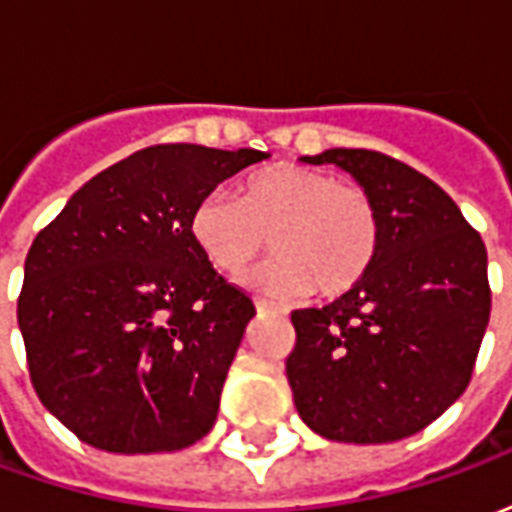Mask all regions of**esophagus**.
Returning a JSON list of instances; mask_svg holds the SVG:
<instances>
[{"label": "esophagus", "instance_id": "esophagus-1", "mask_svg": "<svg viewBox=\"0 0 512 512\" xmlns=\"http://www.w3.org/2000/svg\"><path fill=\"white\" fill-rule=\"evenodd\" d=\"M255 307L260 315H282V310H277V307H271V304H266V301H255Z\"/></svg>", "mask_w": 512, "mask_h": 512}]
</instances>
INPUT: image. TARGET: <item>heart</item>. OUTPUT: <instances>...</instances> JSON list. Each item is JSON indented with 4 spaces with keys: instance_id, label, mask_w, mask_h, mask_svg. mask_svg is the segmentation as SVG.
I'll list each match as a JSON object with an SVG mask.
<instances>
[{
    "instance_id": "heart-1",
    "label": "heart",
    "mask_w": 512,
    "mask_h": 512,
    "mask_svg": "<svg viewBox=\"0 0 512 512\" xmlns=\"http://www.w3.org/2000/svg\"><path fill=\"white\" fill-rule=\"evenodd\" d=\"M191 241L224 277H238L268 238L277 255L252 268L246 288L271 299L307 290L340 296L362 282L381 246V219L359 183L332 172L277 164L241 180L238 194L213 189L189 216Z\"/></svg>"
}]
</instances>
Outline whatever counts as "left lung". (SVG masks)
<instances>
[{
  "label": "left lung",
  "mask_w": 512,
  "mask_h": 512,
  "mask_svg": "<svg viewBox=\"0 0 512 512\" xmlns=\"http://www.w3.org/2000/svg\"><path fill=\"white\" fill-rule=\"evenodd\" d=\"M301 161L351 172L376 202L381 246L359 285L290 315L293 403L323 439L414 436L472 381L491 315L483 238L447 191L397 158L332 147Z\"/></svg>",
  "instance_id": "left-lung-1"
}]
</instances>
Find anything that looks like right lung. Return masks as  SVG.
Instances as JSON below:
<instances>
[{
	"label": "right lung",
	"instance_id": "obj_1",
	"mask_svg": "<svg viewBox=\"0 0 512 512\" xmlns=\"http://www.w3.org/2000/svg\"><path fill=\"white\" fill-rule=\"evenodd\" d=\"M263 158L183 142L136 150L32 241L18 296L29 378L84 444L175 452L213 428L255 304L205 260L189 216Z\"/></svg>",
	"mask_w": 512,
	"mask_h": 512
}]
</instances>
